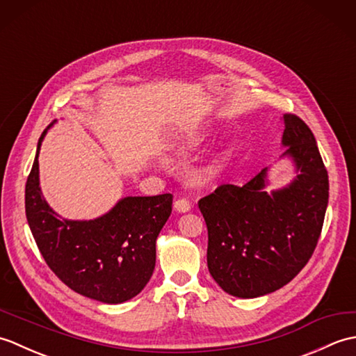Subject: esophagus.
Returning a JSON list of instances; mask_svg holds the SVG:
<instances>
[{
  "label": "esophagus",
  "mask_w": 356,
  "mask_h": 356,
  "mask_svg": "<svg viewBox=\"0 0 356 356\" xmlns=\"http://www.w3.org/2000/svg\"><path fill=\"white\" fill-rule=\"evenodd\" d=\"M174 208H176L179 213H188L191 209V202L186 197H179L176 202H174Z\"/></svg>",
  "instance_id": "1"
}]
</instances>
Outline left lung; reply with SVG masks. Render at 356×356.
<instances>
[{
	"instance_id": "8db88e82",
	"label": "left lung",
	"mask_w": 356,
	"mask_h": 356,
	"mask_svg": "<svg viewBox=\"0 0 356 356\" xmlns=\"http://www.w3.org/2000/svg\"><path fill=\"white\" fill-rule=\"evenodd\" d=\"M283 145L298 176L280 191H263L266 170L243 186L225 184L199 200L208 228V269L225 292L255 298L300 274L321 236L329 176L303 119L284 115Z\"/></svg>"
}]
</instances>
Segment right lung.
Instances as JSON below:
<instances>
[{
	"instance_id": "obj_1",
	"label": "right lung",
	"mask_w": 356,
	"mask_h": 356,
	"mask_svg": "<svg viewBox=\"0 0 356 356\" xmlns=\"http://www.w3.org/2000/svg\"><path fill=\"white\" fill-rule=\"evenodd\" d=\"M45 131L26 182V217L38 249L72 291L102 303H124L153 275L156 238L171 216L172 194L125 197L88 222L59 218L40 191L38 154Z\"/></svg>"
}]
</instances>
